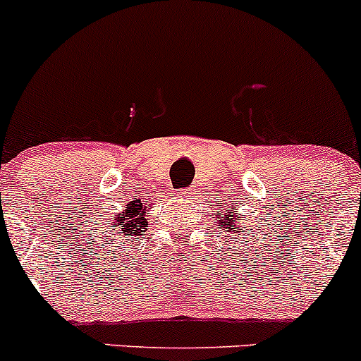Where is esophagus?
<instances>
[{"label":"esophagus","mask_w":361,"mask_h":361,"mask_svg":"<svg viewBox=\"0 0 361 361\" xmlns=\"http://www.w3.org/2000/svg\"><path fill=\"white\" fill-rule=\"evenodd\" d=\"M190 193H192V190H190V188H180V190H178V195H180V197H190Z\"/></svg>","instance_id":"esophagus-1"}]
</instances>
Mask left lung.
<instances>
[{
	"instance_id": "1",
	"label": "left lung",
	"mask_w": 361,
	"mask_h": 361,
	"mask_svg": "<svg viewBox=\"0 0 361 361\" xmlns=\"http://www.w3.org/2000/svg\"><path fill=\"white\" fill-rule=\"evenodd\" d=\"M217 216H219V226L221 228H224V231H229V233L233 231V235L238 233L240 226L236 224V219H238V217L231 216V212H221V211H217Z\"/></svg>"
}]
</instances>
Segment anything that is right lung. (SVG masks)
I'll use <instances>...</instances> for the list:
<instances>
[{"mask_svg": "<svg viewBox=\"0 0 361 361\" xmlns=\"http://www.w3.org/2000/svg\"><path fill=\"white\" fill-rule=\"evenodd\" d=\"M122 228H120L119 226ZM116 231L118 235V239L116 235H112V231ZM147 231V219H145V205L142 204L140 199L130 202L126 205V209L120 214H116V219L114 221H108V241L116 248V245H121L123 248L126 247L125 238H132L133 241L138 240V236H142V233ZM132 247V245H130Z\"/></svg>", "mask_w": 361, "mask_h": 361, "instance_id": "add662e5", "label": "right lung"}]
</instances>
